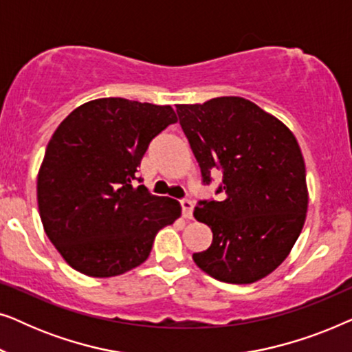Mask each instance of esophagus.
Here are the masks:
<instances>
[{
  "instance_id": "34e87169",
  "label": "esophagus",
  "mask_w": 352,
  "mask_h": 352,
  "mask_svg": "<svg viewBox=\"0 0 352 352\" xmlns=\"http://www.w3.org/2000/svg\"><path fill=\"white\" fill-rule=\"evenodd\" d=\"M181 208H182V216L186 219H192V213H194V204L190 200H181Z\"/></svg>"
}]
</instances>
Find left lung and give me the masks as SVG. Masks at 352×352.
Here are the masks:
<instances>
[{
	"instance_id": "obj_1",
	"label": "left lung",
	"mask_w": 352,
	"mask_h": 352,
	"mask_svg": "<svg viewBox=\"0 0 352 352\" xmlns=\"http://www.w3.org/2000/svg\"><path fill=\"white\" fill-rule=\"evenodd\" d=\"M182 131L205 184L223 175L216 194L201 200L197 221L213 242L194 253L216 280L253 283L280 266L300 237L307 211L306 166L293 133L252 100L224 96L176 105Z\"/></svg>"
}]
</instances>
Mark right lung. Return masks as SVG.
Segmentation results:
<instances>
[{
  "instance_id": "1",
  "label": "right lung",
  "mask_w": 352,
  "mask_h": 352,
  "mask_svg": "<svg viewBox=\"0 0 352 352\" xmlns=\"http://www.w3.org/2000/svg\"><path fill=\"white\" fill-rule=\"evenodd\" d=\"M176 122L171 105L102 98L57 126L38 171L36 199L46 235L75 271H131L148 258L158 230L179 218V201L133 186L148 144Z\"/></svg>"
}]
</instances>
